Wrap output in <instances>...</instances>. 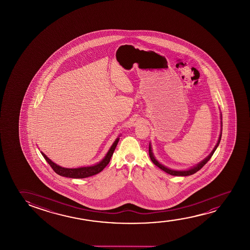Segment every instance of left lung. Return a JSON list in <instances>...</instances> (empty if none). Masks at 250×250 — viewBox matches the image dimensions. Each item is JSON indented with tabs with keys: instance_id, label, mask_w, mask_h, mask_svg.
<instances>
[{
	"instance_id": "obj_1",
	"label": "left lung",
	"mask_w": 250,
	"mask_h": 250,
	"mask_svg": "<svg viewBox=\"0 0 250 250\" xmlns=\"http://www.w3.org/2000/svg\"><path fill=\"white\" fill-rule=\"evenodd\" d=\"M221 117H222V115H221ZM221 127H222V121H221ZM221 136H222V128H221V132H220V135H219V141H218V143L216 144L215 147L213 148V150L211 152V154H209L208 156L205 158L203 161H201L199 164L195 166L194 167L190 168V169L186 170V171H176V170H171V169L166 167L163 165H161V163L155 159V157H154V154H153V152H152V147H151L150 144H149V147H148V154H149V157H150L151 161H153V163H154L155 166H157L158 167L161 168V170L166 171L168 174L173 175V176H189V175L194 174L196 171H198L199 170H201V169L205 166L206 163L211 159L212 154L215 152L216 148L219 146L220 140H221Z\"/></svg>"
}]
</instances>
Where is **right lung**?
<instances>
[{
    "label": "right lung",
    "instance_id": "right-lung-1",
    "mask_svg": "<svg viewBox=\"0 0 250 250\" xmlns=\"http://www.w3.org/2000/svg\"><path fill=\"white\" fill-rule=\"evenodd\" d=\"M120 140V138L118 137L116 140L114 141L113 145L111 146L109 150L106 154V156L103 159V161H100L99 163L95 165V166H91V167H79V168H65L60 167L58 165L55 164L53 161L48 159L46 155H45L42 152L41 154L42 156L44 157L45 160L47 161L49 166L51 167L52 169L60 176H63V177H66V178H88V177H91L94 175L99 173L101 171H103L104 168L106 167L107 164L109 163L111 157L113 155V152L116 148L117 144L118 142Z\"/></svg>",
    "mask_w": 250,
    "mask_h": 250
}]
</instances>
